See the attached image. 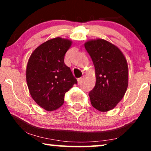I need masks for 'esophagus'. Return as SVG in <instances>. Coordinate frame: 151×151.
Segmentation results:
<instances>
[{"label": "esophagus", "instance_id": "1", "mask_svg": "<svg viewBox=\"0 0 151 151\" xmlns=\"http://www.w3.org/2000/svg\"><path fill=\"white\" fill-rule=\"evenodd\" d=\"M84 78V76H82L81 78H78V84H81L82 82V81H83Z\"/></svg>", "mask_w": 151, "mask_h": 151}]
</instances>
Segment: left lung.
<instances>
[{
	"mask_svg": "<svg viewBox=\"0 0 151 151\" xmlns=\"http://www.w3.org/2000/svg\"><path fill=\"white\" fill-rule=\"evenodd\" d=\"M96 72V85L89 93L91 105L101 112L114 109L120 102L129 84L127 61L117 46L104 39L84 43Z\"/></svg>",
	"mask_w": 151,
	"mask_h": 151,
	"instance_id": "8db88e82",
	"label": "left lung"
}]
</instances>
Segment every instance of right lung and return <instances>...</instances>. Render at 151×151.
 Wrapping results in <instances>:
<instances>
[{
    "instance_id": "1",
    "label": "right lung",
    "mask_w": 151,
    "mask_h": 151,
    "mask_svg": "<svg viewBox=\"0 0 151 151\" xmlns=\"http://www.w3.org/2000/svg\"><path fill=\"white\" fill-rule=\"evenodd\" d=\"M71 45L69 39H50L39 45L29 58L26 69L29 91L36 104L47 111L60 108L65 93L77 84L70 68L64 63Z\"/></svg>"
}]
</instances>
